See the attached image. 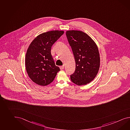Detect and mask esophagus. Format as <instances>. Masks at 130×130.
Instances as JSON below:
<instances>
[{
    "label": "esophagus",
    "mask_w": 130,
    "mask_h": 130,
    "mask_svg": "<svg viewBox=\"0 0 130 130\" xmlns=\"http://www.w3.org/2000/svg\"><path fill=\"white\" fill-rule=\"evenodd\" d=\"M60 69L61 70H63V69H64V66H60Z\"/></svg>",
    "instance_id": "obj_1"
}]
</instances>
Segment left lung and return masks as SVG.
Wrapping results in <instances>:
<instances>
[{
	"label": "left lung",
	"mask_w": 130,
	"mask_h": 130,
	"mask_svg": "<svg viewBox=\"0 0 130 130\" xmlns=\"http://www.w3.org/2000/svg\"><path fill=\"white\" fill-rule=\"evenodd\" d=\"M66 35L76 64L71 80L77 85H86L95 78L100 69L98 48L93 40L82 31L68 30Z\"/></svg>",
	"instance_id": "1"
}]
</instances>
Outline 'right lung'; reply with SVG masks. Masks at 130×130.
<instances>
[{
	"instance_id": "right-lung-1",
	"label": "right lung",
	"mask_w": 130,
	"mask_h": 130,
	"mask_svg": "<svg viewBox=\"0 0 130 130\" xmlns=\"http://www.w3.org/2000/svg\"><path fill=\"white\" fill-rule=\"evenodd\" d=\"M64 33L61 30H52L40 34L27 50L25 67L30 79L40 86H46L53 81L59 67L55 65L51 54L52 45Z\"/></svg>"
}]
</instances>
